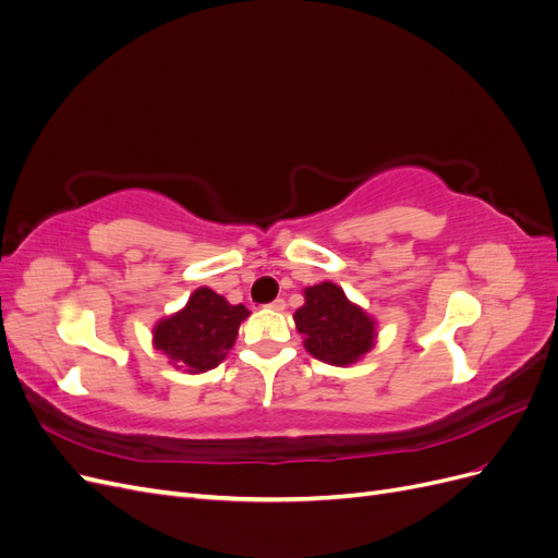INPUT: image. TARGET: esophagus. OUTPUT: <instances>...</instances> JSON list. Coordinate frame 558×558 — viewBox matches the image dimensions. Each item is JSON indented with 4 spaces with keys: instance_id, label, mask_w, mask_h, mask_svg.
I'll return each instance as SVG.
<instances>
[{
    "instance_id": "esophagus-1",
    "label": "esophagus",
    "mask_w": 558,
    "mask_h": 558,
    "mask_svg": "<svg viewBox=\"0 0 558 558\" xmlns=\"http://www.w3.org/2000/svg\"><path fill=\"white\" fill-rule=\"evenodd\" d=\"M269 310H275V312H281L283 307H286V302H283V298H277V300H272V302H269V305H267Z\"/></svg>"
}]
</instances>
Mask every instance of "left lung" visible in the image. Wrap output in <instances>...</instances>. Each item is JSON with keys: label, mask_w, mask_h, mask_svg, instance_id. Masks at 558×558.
<instances>
[{"label": "left lung", "mask_w": 558, "mask_h": 558, "mask_svg": "<svg viewBox=\"0 0 558 558\" xmlns=\"http://www.w3.org/2000/svg\"><path fill=\"white\" fill-rule=\"evenodd\" d=\"M293 318L305 337V349L328 365H351L375 347L377 320L353 305L337 283L324 281L305 289V305Z\"/></svg>", "instance_id": "left-lung-1"}]
</instances>
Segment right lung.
I'll return each mask as SVG.
<instances>
[{"label": "right lung", "instance_id": "1", "mask_svg": "<svg viewBox=\"0 0 558 558\" xmlns=\"http://www.w3.org/2000/svg\"><path fill=\"white\" fill-rule=\"evenodd\" d=\"M246 316L244 305H230L205 286L189 298L181 312L158 320L154 347L185 373H207L228 356Z\"/></svg>", "mask_w": 558, "mask_h": 558}]
</instances>
